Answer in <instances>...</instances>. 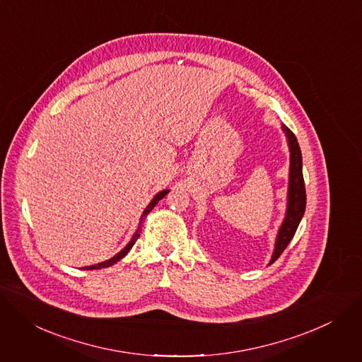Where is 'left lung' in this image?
<instances>
[{
	"instance_id": "obj_1",
	"label": "left lung",
	"mask_w": 362,
	"mask_h": 362,
	"mask_svg": "<svg viewBox=\"0 0 362 362\" xmlns=\"http://www.w3.org/2000/svg\"><path fill=\"white\" fill-rule=\"evenodd\" d=\"M283 131L286 133L288 148H290V173H288V192H287V211L284 221L279 229L276 238L274 252L270 259V264L281 255L288 243L296 234L306 208V189L302 172V151L298 143V139L291 131L283 125Z\"/></svg>"
}]
</instances>
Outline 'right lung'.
<instances>
[{
    "instance_id": "right-lung-1",
    "label": "right lung",
    "mask_w": 362,
    "mask_h": 362,
    "mask_svg": "<svg viewBox=\"0 0 362 362\" xmlns=\"http://www.w3.org/2000/svg\"><path fill=\"white\" fill-rule=\"evenodd\" d=\"M170 190L169 189H166V190H161V192H158L154 198H153V201L147 205V208L144 209V212H143V215H141V219H140V223H139V228H137V231H136V234L133 235V238H131V241L117 254V255H114L112 258H110V259H107V261H104V262H100V264H96V266H89V267H85L83 270H95V269H105V267H110V266H112V264H115L117 261H119L121 258H124L127 254H128V251L133 248V245L136 244V241L139 240V237H140V233H141V225H143V221H144V218L150 214V211L157 205V202L160 201V199H163L164 196H166L168 193H169Z\"/></svg>"
}]
</instances>
